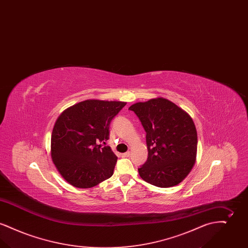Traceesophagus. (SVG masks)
<instances>
[{
  "label": "esophagus",
  "instance_id": "esophagus-1",
  "mask_svg": "<svg viewBox=\"0 0 248 248\" xmlns=\"http://www.w3.org/2000/svg\"><path fill=\"white\" fill-rule=\"evenodd\" d=\"M130 156V152H127V153H124V154H122V157H124V158H127V157H129Z\"/></svg>",
  "mask_w": 248,
  "mask_h": 248
}]
</instances>
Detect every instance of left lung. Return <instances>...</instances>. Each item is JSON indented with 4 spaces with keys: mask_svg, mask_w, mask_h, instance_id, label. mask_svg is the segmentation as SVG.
I'll return each mask as SVG.
<instances>
[{
    "mask_svg": "<svg viewBox=\"0 0 248 248\" xmlns=\"http://www.w3.org/2000/svg\"><path fill=\"white\" fill-rule=\"evenodd\" d=\"M146 131L148 159L139 168L146 182L168 188L189 175L197 154V132L189 114L163 97L129 108Z\"/></svg>",
    "mask_w": 248,
    "mask_h": 248,
    "instance_id": "1",
    "label": "left lung"
}]
</instances>
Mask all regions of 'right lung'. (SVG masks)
<instances>
[{"label": "right lung", "mask_w": 248, "mask_h": 248, "mask_svg": "<svg viewBox=\"0 0 248 248\" xmlns=\"http://www.w3.org/2000/svg\"><path fill=\"white\" fill-rule=\"evenodd\" d=\"M126 105L88 99L65 109L51 137V156L59 174L73 187L92 188L112 176L117 156L101 142L109 137L111 120Z\"/></svg>", "instance_id": "obj_1"}]
</instances>
